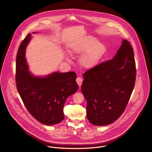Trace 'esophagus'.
I'll use <instances>...</instances> for the list:
<instances>
[{"instance_id": "34e87169", "label": "esophagus", "mask_w": 152, "mask_h": 152, "mask_svg": "<svg viewBox=\"0 0 152 152\" xmlns=\"http://www.w3.org/2000/svg\"><path fill=\"white\" fill-rule=\"evenodd\" d=\"M76 82H77V83L78 84V85L80 86H81V85H82V82H83V79L82 78V77H77V79H76Z\"/></svg>"}]
</instances>
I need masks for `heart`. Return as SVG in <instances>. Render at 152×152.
<instances>
[{
	"label": "heart",
	"instance_id": "obj_1",
	"mask_svg": "<svg viewBox=\"0 0 152 152\" xmlns=\"http://www.w3.org/2000/svg\"><path fill=\"white\" fill-rule=\"evenodd\" d=\"M70 52L82 53L79 58L81 66L85 69H92L100 62L106 52V48L103 43L90 36L72 45Z\"/></svg>",
	"mask_w": 152,
	"mask_h": 152
}]
</instances>
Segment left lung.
Wrapping results in <instances>:
<instances>
[{"label": "left lung", "instance_id": "left-lung-1", "mask_svg": "<svg viewBox=\"0 0 152 152\" xmlns=\"http://www.w3.org/2000/svg\"><path fill=\"white\" fill-rule=\"evenodd\" d=\"M81 91L87 102L86 115L95 126L108 125L123 114L134 88L136 66L132 47L123 39L113 59L83 74Z\"/></svg>", "mask_w": 152, "mask_h": 152}]
</instances>
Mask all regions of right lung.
I'll return each instance as SVG.
<instances>
[{
	"instance_id": "add662e5",
	"label": "right lung",
	"mask_w": 152,
	"mask_h": 152,
	"mask_svg": "<svg viewBox=\"0 0 152 152\" xmlns=\"http://www.w3.org/2000/svg\"><path fill=\"white\" fill-rule=\"evenodd\" d=\"M36 32H33L35 34ZM31 39L29 34L21 42L16 58L17 91L29 113L39 122L53 125L64 119L63 107L67 99L78 90L74 72H53L36 76L29 72L26 49Z\"/></svg>"
}]
</instances>
